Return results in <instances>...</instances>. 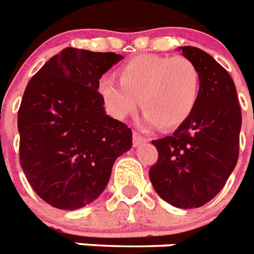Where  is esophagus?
Masks as SVG:
<instances>
[{"instance_id": "34e87169", "label": "esophagus", "mask_w": 254, "mask_h": 254, "mask_svg": "<svg viewBox=\"0 0 254 254\" xmlns=\"http://www.w3.org/2000/svg\"><path fill=\"white\" fill-rule=\"evenodd\" d=\"M132 137H133V145H135V147L140 145L141 143H145V141H148L147 137L143 136V135H141L140 132H137V131H133Z\"/></svg>"}]
</instances>
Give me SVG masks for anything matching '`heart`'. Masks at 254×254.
<instances>
[{
	"instance_id": "heart-1",
	"label": "heart",
	"mask_w": 254,
	"mask_h": 254,
	"mask_svg": "<svg viewBox=\"0 0 254 254\" xmlns=\"http://www.w3.org/2000/svg\"><path fill=\"white\" fill-rule=\"evenodd\" d=\"M121 81L110 76L99 82V93L117 118L139 106L145 125L169 129L182 125L198 101L199 70L184 56L141 55L122 66Z\"/></svg>"
}]
</instances>
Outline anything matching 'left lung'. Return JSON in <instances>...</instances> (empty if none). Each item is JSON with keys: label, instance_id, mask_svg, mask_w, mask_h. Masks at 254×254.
Listing matches in <instances>:
<instances>
[{"label": "left lung", "instance_id": "1", "mask_svg": "<svg viewBox=\"0 0 254 254\" xmlns=\"http://www.w3.org/2000/svg\"><path fill=\"white\" fill-rule=\"evenodd\" d=\"M199 70L198 101L170 136L153 140L159 160L149 180L162 199L178 208L210 202L226 185L239 159L241 109L230 73L196 47H180Z\"/></svg>", "mask_w": 254, "mask_h": 254}]
</instances>
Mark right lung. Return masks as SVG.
Masks as SVG:
<instances>
[{"label": "right lung", "mask_w": 254, "mask_h": 254, "mask_svg": "<svg viewBox=\"0 0 254 254\" xmlns=\"http://www.w3.org/2000/svg\"><path fill=\"white\" fill-rule=\"evenodd\" d=\"M114 52L65 48L32 76L18 111L19 160L34 191L60 210L98 198L115 160L132 147V131L109 117L98 93Z\"/></svg>", "instance_id": "right-lung-1"}]
</instances>
